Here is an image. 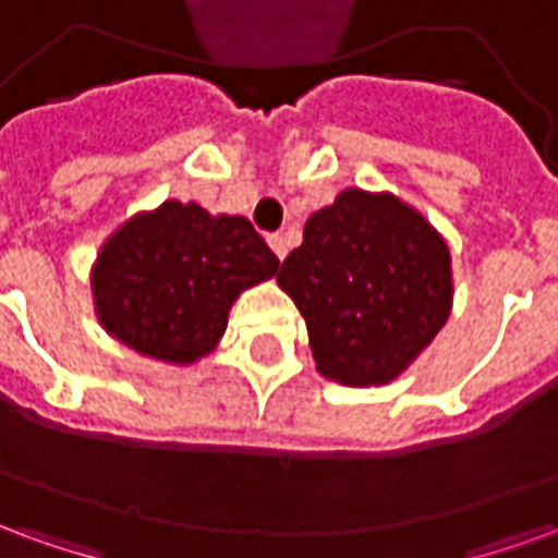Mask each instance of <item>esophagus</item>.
<instances>
[{"label":"esophagus","instance_id":"obj_1","mask_svg":"<svg viewBox=\"0 0 558 558\" xmlns=\"http://www.w3.org/2000/svg\"><path fill=\"white\" fill-rule=\"evenodd\" d=\"M268 244H271V251L278 254V259L287 256V239H283L280 232H271V235H268Z\"/></svg>","mask_w":558,"mask_h":558}]
</instances>
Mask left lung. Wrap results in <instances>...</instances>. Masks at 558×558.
<instances>
[{
    "label": "left lung",
    "instance_id": "8db88e82",
    "mask_svg": "<svg viewBox=\"0 0 558 558\" xmlns=\"http://www.w3.org/2000/svg\"><path fill=\"white\" fill-rule=\"evenodd\" d=\"M278 287L304 316L316 371L352 388L398 379L454 304L442 232L400 196L362 187L307 218Z\"/></svg>",
    "mask_w": 558,
    "mask_h": 558
}]
</instances>
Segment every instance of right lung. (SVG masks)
Returning a JSON list of instances; mask_svg holds the SVG:
<instances>
[{
    "mask_svg": "<svg viewBox=\"0 0 558 558\" xmlns=\"http://www.w3.org/2000/svg\"><path fill=\"white\" fill-rule=\"evenodd\" d=\"M280 259L242 215H208L163 199L119 223L92 266L101 328L163 364H196L227 331L244 290L278 275Z\"/></svg>",
    "mask_w": 558,
    "mask_h": 558,
    "instance_id": "add662e5",
    "label": "right lung"
}]
</instances>
